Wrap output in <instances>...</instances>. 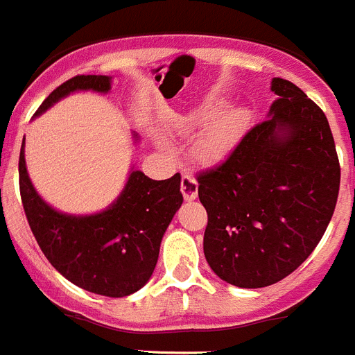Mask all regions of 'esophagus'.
<instances>
[{
  "label": "esophagus",
  "mask_w": 355,
  "mask_h": 355,
  "mask_svg": "<svg viewBox=\"0 0 355 355\" xmlns=\"http://www.w3.org/2000/svg\"><path fill=\"white\" fill-rule=\"evenodd\" d=\"M181 193H183L184 200H195L199 195V183L191 172H184L181 178Z\"/></svg>",
  "instance_id": "34e87169"
}]
</instances>
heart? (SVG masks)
<instances>
[{"mask_svg":"<svg viewBox=\"0 0 355 355\" xmlns=\"http://www.w3.org/2000/svg\"><path fill=\"white\" fill-rule=\"evenodd\" d=\"M248 109L245 107H229L223 109V102L209 100L190 114L187 128H200L197 141L193 142V156L200 164L214 165L225 160L237 142L250 126Z\"/></svg>","mask_w":355,"mask_h":355,"instance_id":"heart-1","label":"heart"}]
</instances>
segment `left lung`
Segmentation results:
<instances>
[{"mask_svg": "<svg viewBox=\"0 0 355 355\" xmlns=\"http://www.w3.org/2000/svg\"><path fill=\"white\" fill-rule=\"evenodd\" d=\"M269 118L223 164L197 175L207 211L204 255L223 282L260 288L294 272L333 218L340 162L326 114L275 77Z\"/></svg>", "mask_w": 355, "mask_h": 355, "instance_id": "left-lung-1", "label": "left lung"}]
</instances>
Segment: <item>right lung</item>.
Returning <instances> with one entry per match:
<instances>
[{
  "instance_id": "obj_1",
  "label": "right lung",
  "mask_w": 355,
  "mask_h": 355,
  "mask_svg": "<svg viewBox=\"0 0 355 355\" xmlns=\"http://www.w3.org/2000/svg\"><path fill=\"white\" fill-rule=\"evenodd\" d=\"M110 89L107 76H76L52 91L35 116L73 91ZM133 139L139 141L133 133ZM22 207L38 246L68 282L93 294L125 297L148 284L158 262L160 243L183 204L181 174L164 181L132 171L121 195L105 211L87 216L64 214L49 206L31 184L19 156Z\"/></svg>"
}]
</instances>
